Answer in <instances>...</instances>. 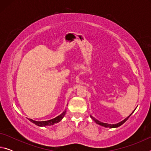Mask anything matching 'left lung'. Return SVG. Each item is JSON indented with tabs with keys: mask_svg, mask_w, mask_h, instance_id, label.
<instances>
[{
	"mask_svg": "<svg viewBox=\"0 0 151 151\" xmlns=\"http://www.w3.org/2000/svg\"><path fill=\"white\" fill-rule=\"evenodd\" d=\"M137 109V108H136ZM135 109L133 111V112H132V113L130 114V115L129 116H127L126 119H124L123 121H122L121 122H118V123H116V124H108V123H104V122H101V121H98V120L97 119H96L95 118H94V117H93V116L92 115H91V118L93 120V121L96 122V124H99V125H101V126H103V127H106V128H117V127H120V126H121V125L122 124H124L125 122H126L127 120H128V119L129 118L130 116H131V114L133 113L134 112V111H135Z\"/></svg>",
	"mask_w": 151,
	"mask_h": 151,
	"instance_id": "8db88e82",
	"label": "left lung"
}]
</instances>
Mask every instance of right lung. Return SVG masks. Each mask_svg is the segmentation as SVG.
<instances>
[{
  "label": "right lung",
  "instance_id": "add662e5",
  "mask_svg": "<svg viewBox=\"0 0 151 151\" xmlns=\"http://www.w3.org/2000/svg\"><path fill=\"white\" fill-rule=\"evenodd\" d=\"M66 109H65V111H64V112H63V113L60 114V115H58V116L55 117V118L52 119L48 120V121H34V120L30 119H29V120L30 122H32V123H34L35 124L37 125V126H39V127L50 126V125H53V124H55V123H58V122H59L61 121V120L63 119V117L65 116V113H66Z\"/></svg>",
  "mask_w": 151,
  "mask_h": 151
}]
</instances>
